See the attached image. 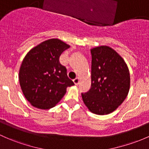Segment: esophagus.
I'll return each instance as SVG.
<instances>
[{
    "label": "esophagus",
    "instance_id": "34e87169",
    "mask_svg": "<svg viewBox=\"0 0 149 149\" xmlns=\"http://www.w3.org/2000/svg\"><path fill=\"white\" fill-rule=\"evenodd\" d=\"M73 83L75 84V85H78V84H79V78L76 77V79H73Z\"/></svg>",
    "mask_w": 149,
    "mask_h": 149
}]
</instances>
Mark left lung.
I'll use <instances>...</instances> for the list:
<instances>
[{
	"label": "left lung",
	"mask_w": 149,
	"mask_h": 149,
	"mask_svg": "<svg viewBox=\"0 0 149 149\" xmlns=\"http://www.w3.org/2000/svg\"><path fill=\"white\" fill-rule=\"evenodd\" d=\"M91 53V87L81 96L91 112L106 115L116 110L127 97L129 70L123 58L111 47H95Z\"/></svg>",
	"instance_id": "8db88e82"
}]
</instances>
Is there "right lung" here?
<instances>
[{
  "label": "right lung",
  "mask_w": 149,
  "mask_h": 149,
  "mask_svg": "<svg viewBox=\"0 0 149 149\" xmlns=\"http://www.w3.org/2000/svg\"><path fill=\"white\" fill-rule=\"evenodd\" d=\"M70 48L58 38H51L33 47L26 55L19 70V83L25 98L33 107H54L74 85L67 70L59 62L65 50Z\"/></svg>",
  "instance_id": "add662e5"
}]
</instances>
